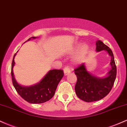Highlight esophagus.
Segmentation results:
<instances>
[{"label": "esophagus", "instance_id": "34e87169", "mask_svg": "<svg viewBox=\"0 0 127 127\" xmlns=\"http://www.w3.org/2000/svg\"><path fill=\"white\" fill-rule=\"evenodd\" d=\"M64 75H65V76L68 75L71 72L70 68L68 66H66V67H65V68H64Z\"/></svg>", "mask_w": 127, "mask_h": 127}]
</instances>
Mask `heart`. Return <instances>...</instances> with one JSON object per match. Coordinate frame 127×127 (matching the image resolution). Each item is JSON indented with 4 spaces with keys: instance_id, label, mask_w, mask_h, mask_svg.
Returning <instances> with one entry per match:
<instances>
[{
    "instance_id": "1",
    "label": "heart",
    "mask_w": 127,
    "mask_h": 127,
    "mask_svg": "<svg viewBox=\"0 0 127 127\" xmlns=\"http://www.w3.org/2000/svg\"><path fill=\"white\" fill-rule=\"evenodd\" d=\"M78 51L75 56L74 62L75 64H80L85 60L89 52V46L87 44H83L82 45L81 43H77L72 49V52L75 53Z\"/></svg>"
}]
</instances>
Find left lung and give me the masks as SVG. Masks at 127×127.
Returning <instances> with one entry per match:
<instances>
[{
  "instance_id": "1",
  "label": "left lung",
  "mask_w": 127,
  "mask_h": 127,
  "mask_svg": "<svg viewBox=\"0 0 127 127\" xmlns=\"http://www.w3.org/2000/svg\"><path fill=\"white\" fill-rule=\"evenodd\" d=\"M105 50L110 56L111 69L105 77H98L88 71L85 64L75 68L77 80L75 86L76 95L80 99L88 102L100 100L110 92L116 77V66L112 50L101 41L96 42V52Z\"/></svg>"
}]
</instances>
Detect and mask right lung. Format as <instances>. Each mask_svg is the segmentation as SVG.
<instances>
[{
    "label": "right lung",
    "mask_w": 127,
    "mask_h": 127,
    "mask_svg": "<svg viewBox=\"0 0 127 127\" xmlns=\"http://www.w3.org/2000/svg\"><path fill=\"white\" fill-rule=\"evenodd\" d=\"M37 37H31L35 39ZM14 55L11 66V76L12 83L17 93L25 101L31 104L43 103L50 100L55 94L58 84L64 77V73L62 69L50 70L41 80L38 83L30 86H23L18 84L14 77L13 68L15 65Z\"/></svg>",
    "instance_id": "obj_1"
}]
</instances>
